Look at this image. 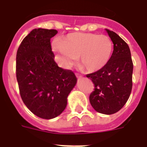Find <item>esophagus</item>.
<instances>
[{
    "label": "esophagus",
    "mask_w": 147,
    "mask_h": 147,
    "mask_svg": "<svg viewBox=\"0 0 147 147\" xmlns=\"http://www.w3.org/2000/svg\"><path fill=\"white\" fill-rule=\"evenodd\" d=\"M75 75H76L77 78H82V77H81V75H80V74H78V73H75Z\"/></svg>",
    "instance_id": "1"
}]
</instances>
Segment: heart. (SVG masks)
Masks as SVG:
<instances>
[{"instance_id":"heart-1","label":"heart","mask_w":147,"mask_h":147,"mask_svg":"<svg viewBox=\"0 0 147 147\" xmlns=\"http://www.w3.org/2000/svg\"><path fill=\"white\" fill-rule=\"evenodd\" d=\"M113 47L109 36L91 33H72L55 45L66 67L72 66L79 57L80 66L89 72H97L108 64Z\"/></svg>"}]
</instances>
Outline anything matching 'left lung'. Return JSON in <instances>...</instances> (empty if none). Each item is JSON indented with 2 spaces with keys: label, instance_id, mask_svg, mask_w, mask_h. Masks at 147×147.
<instances>
[{
  "label": "left lung",
  "instance_id": "1",
  "mask_svg": "<svg viewBox=\"0 0 147 147\" xmlns=\"http://www.w3.org/2000/svg\"><path fill=\"white\" fill-rule=\"evenodd\" d=\"M113 43V52L106 65L86 75L94 84L90 102L97 112L113 114L126 104L132 89L133 62L129 47L113 31L106 29Z\"/></svg>",
  "mask_w": 147,
  "mask_h": 147
}]
</instances>
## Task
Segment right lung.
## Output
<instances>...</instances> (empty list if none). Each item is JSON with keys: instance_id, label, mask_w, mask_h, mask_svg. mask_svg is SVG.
Returning a JSON list of instances; mask_svg holds the SVG:
<instances>
[{"instance_id": "obj_1", "label": "right lung", "mask_w": 147, "mask_h": 147, "mask_svg": "<svg viewBox=\"0 0 147 147\" xmlns=\"http://www.w3.org/2000/svg\"><path fill=\"white\" fill-rule=\"evenodd\" d=\"M55 29L35 28L23 39L16 54V79L21 99L39 118L51 119L62 113L77 82L70 69L54 60L50 39Z\"/></svg>"}]
</instances>
